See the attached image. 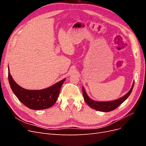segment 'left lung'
Segmentation results:
<instances>
[{
    "instance_id": "8db88e82",
    "label": "left lung",
    "mask_w": 146,
    "mask_h": 146,
    "mask_svg": "<svg viewBox=\"0 0 146 146\" xmlns=\"http://www.w3.org/2000/svg\"><path fill=\"white\" fill-rule=\"evenodd\" d=\"M134 86V83L132 85L130 90L127 92V93L124 96L122 97L121 98L117 99L116 100H113L110 102H97L91 99L86 94L85 89L83 87V98L86 103L90 106V107L93 108L96 110H98L99 111H103V112H109L113 111V110L117 108L119 105L122 103H123L127 98L128 97L130 96L131 92L133 90V88Z\"/></svg>"
}]
</instances>
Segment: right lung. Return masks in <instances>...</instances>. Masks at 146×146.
<instances>
[{
	"mask_svg": "<svg viewBox=\"0 0 146 146\" xmlns=\"http://www.w3.org/2000/svg\"><path fill=\"white\" fill-rule=\"evenodd\" d=\"M8 80L12 91L21 102L30 109L38 110L48 108L54 105L65 78L46 89L29 90L21 87L14 81L8 68Z\"/></svg>",
	"mask_w": 146,
	"mask_h": 146,
	"instance_id": "obj_1",
	"label": "right lung"
}]
</instances>
